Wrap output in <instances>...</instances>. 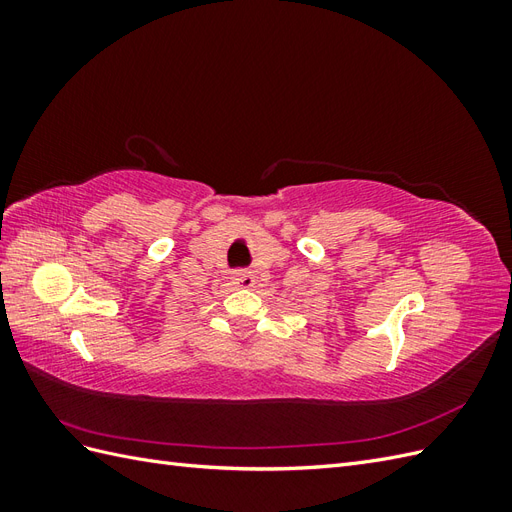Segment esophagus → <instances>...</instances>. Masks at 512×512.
Here are the masks:
<instances>
[{"label":"esophagus","mask_w":512,"mask_h":512,"mask_svg":"<svg viewBox=\"0 0 512 512\" xmlns=\"http://www.w3.org/2000/svg\"><path fill=\"white\" fill-rule=\"evenodd\" d=\"M232 282L241 288H254L256 286V273L254 271H235L232 273Z\"/></svg>","instance_id":"obj_1"}]
</instances>
